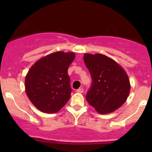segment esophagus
<instances>
[{
	"label": "esophagus",
	"mask_w": 152,
	"mask_h": 152,
	"mask_svg": "<svg viewBox=\"0 0 152 152\" xmlns=\"http://www.w3.org/2000/svg\"><path fill=\"white\" fill-rule=\"evenodd\" d=\"M76 92L79 93H82L84 92V90H83V88H79L78 90H76Z\"/></svg>",
	"instance_id": "esophagus-1"
}]
</instances>
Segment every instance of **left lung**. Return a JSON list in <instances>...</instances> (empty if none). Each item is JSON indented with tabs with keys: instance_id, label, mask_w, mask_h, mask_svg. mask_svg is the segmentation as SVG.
<instances>
[{
	"instance_id": "obj_1",
	"label": "left lung",
	"mask_w": 152,
	"mask_h": 152,
	"mask_svg": "<svg viewBox=\"0 0 152 152\" xmlns=\"http://www.w3.org/2000/svg\"><path fill=\"white\" fill-rule=\"evenodd\" d=\"M84 62L93 80L86 95L87 102L100 114L115 111L129 94L127 73L115 61L101 53H85Z\"/></svg>"
}]
</instances>
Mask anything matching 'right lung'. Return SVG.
I'll return each mask as SVG.
<instances>
[{
	"mask_svg": "<svg viewBox=\"0 0 152 152\" xmlns=\"http://www.w3.org/2000/svg\"><path fill=\"white\" fill-rule=\"evenodd\" d=\"M75 59L73 52L56 51L37 61L25 79L27 96L39 110L56 113L70 98L67 69Z\"/></svg>",
	"mask_w": 152,
	"mask_h": 152,
	"instance_id": "obj_1",
	"label": "right lung"
}]
</instances>
